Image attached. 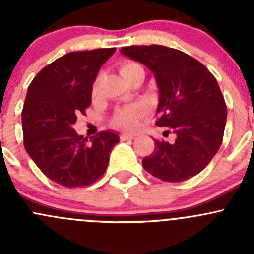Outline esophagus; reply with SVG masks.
Instances as JSON below:
<instances>
[{"mask_svg":"<svg viewBox=\"0 0 254 254\" xmlns=\"http://www.w3.org/2000/svg\"><path fill=\"white\" fill-rule=\"evenodd\" d=\"M135 135H130V134H122L120 135V140L122 141H127V140H134Z\"/></svg>","mask_w":254,"mask_h":254,"instance_id":"34e87169","label":"esophagus"}]
</instances>
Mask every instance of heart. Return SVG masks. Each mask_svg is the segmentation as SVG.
<instances>
[{
	"mask_svg": "<svg viewBox=\"0 0 254 254\" xmlns=\"http://www.w3.org/2000/svg\"><path fill=\"white\" fill-rule=\"evenodd\" d=\"M137 70H142L141 66L132 61H125L120 65V73L123 77H127L130 73L135 72ZM97 91V87L94 86V92ZM145 107L141 104H136V106L131 107H124L115 112L114 118H113V125L119 129L127 130V131H131L135 130L139 125L140 118L145 114Z\"/></svg>",
	"mask_w": 254,
	"mask_h": 254,
	"instance_id": "heart-1",
	"label": "heart"
}]
</instances>
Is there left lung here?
<instances>
[{"label": "left lung", "mask_w": 254, "mask_h": 254, "mask_svg": "<svg viewBox=\"0 0 254 254\" xmlns=\"http://www.w3.org/2000/svg\"><path fill=\"white\" fill-rule=\"evenodd\" d=\"M120 53L152 71L160 92L156 125L176 135L173 143L155 140L153 152L142 160L143 168L172 183L200 173L219 151L226 125L227 107L216 78L177 49L132 45Z\"/></svg>", "instance_id": "1"}]
</instances>
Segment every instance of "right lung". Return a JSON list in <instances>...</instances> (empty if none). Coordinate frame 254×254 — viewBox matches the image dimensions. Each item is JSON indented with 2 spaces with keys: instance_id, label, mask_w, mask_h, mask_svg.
Returning <instances> with one entry per match:
<instances>
[{
  "instance_id": "right-lung-1",
  "label": "right lung",
  "mask_w": 254,
  "mask_h": 254,
  "mask_svg": "<svg viewBox=\"0 0 254 254\" xmlns=\"http://www.w3.org/2000/svg\"><path fill=\"white\" fill-rule=\"evenodd\" d=\"M115 48L72 51L45 66L28 87L22 111L24 148L39 170L67 188L89 186L106 172L113 131H101L92 143L72 125L91 104L92 88L102 65Z\"/></svg>"
}]
</instances>
